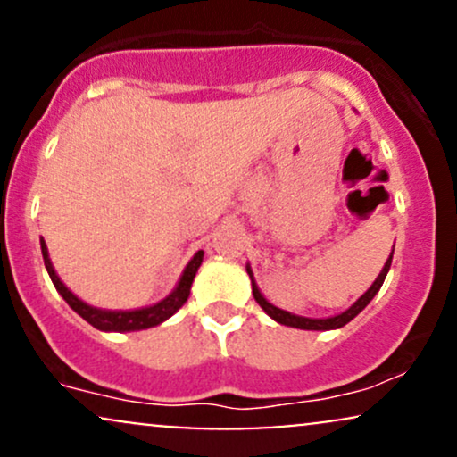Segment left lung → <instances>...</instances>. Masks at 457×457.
Segmentation results:
<instances>
[{"label": "left lung", "mask_w": 457, "mask_h": 457, "mask_svg": "<svg viewBox=\"0 0 457 457\" xmlns=\"http://www.w3.org/2000/svg\"><path fill=\"white\" fill-rule=\"evenodd\" d=\"M391 260H393V251H391L389 260H386L385 269L380 270V275L376 277L374 283H371L370 290H367L365 295L361 296L359 301H356L353 307L345 309L344 313H339V316H333V318H305V316H296V313L283 312V309L270 305V303L266 301L264 296H262V292H260L258 283H255V279H253V272H251V266H249V264H246V272H249L251 287H253V298H255V301H258V305H260L262 309H264V312L269 313V316H270L272 320H275V322L283 324V327H295V328H303V330H333V328H342L344 324H348L350 320L359 316V313L363 312V309H365L367 305H370L371 298L378 295V290L382 287V283H385L386 272H389V269H391Z\"/></svg>", "instance_id": "1"}]
</instances>
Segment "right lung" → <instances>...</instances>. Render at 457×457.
I'll return each instance as SVG.
<instances>
[{
    "instance_id": "1",
    "label": "right lung",
    "mask_w": 457,
    "mask_h": 457,
    "mask_svg": "<svg viewBox=\"0 0 457 457\" xmlns=\"http://www.w3.org/2000/svg\"><path fill=\"white\" fill-rule=\"evenodd\" d=\"M40 249H43V260H45L46 272H49L55 290L60 292L62 298H64L68 305L75 309V312L83 320H86V322H90L94 328L115 330V333H127V330H144V328L156 327V324L165 322L167 318L174 316L178 309L185 305L188 295H191V283H193V279H195V272L204 260V251H197V253L193 255V260L187 264V269H185V272H182L180 281H178L174 292H171L170 296L162 298L161 303H156V305L144 307V309H133V312H112V309H98V307L87 305V303H83L81 298H77L75 295H72L64 283L60 281V277H57L54 264H51V260H49V251H46L45 240H40Z\"/></svg>"
}]
</instances>
